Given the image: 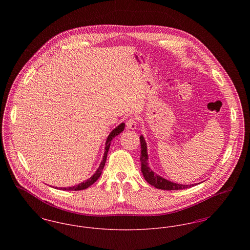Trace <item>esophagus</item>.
Masks as SVG:
<instances>
[{
	"label": "esophagus",
	"instance_id": "34e87169",
	"mask_svg": "<svg viewBox=\"0 0 250 250\" xmlns=\"http://www.w3.org/2000/svg\"><path fill=\"white\" fill-rule=\"evenodd\" d=\"M126 127L128 129H131V130L136 129V127H137V118L131 117V118L127 120L126 121Z\"/></svg>",
	"mask_w": 250,
	"mask_h": 250
}]
</instances>
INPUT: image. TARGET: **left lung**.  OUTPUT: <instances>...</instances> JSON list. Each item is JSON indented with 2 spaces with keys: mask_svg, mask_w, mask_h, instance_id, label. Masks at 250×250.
<instances>
[{
  "mask_svg": "<svg viewBox=\"0 0 250 250\" xmlns=\"http://www.w3.org/2000/svg\"><path fill=\"white\" fill-rule=\"evenodd\" d=\"M141 140V162H142V171L144 179L153 187L162 190H180L189 188L194 187V185H179L162 178L161 176L155 174V172L148 166V154L147 146L143 136L140 137Z\"/></svg>",
  "mask_w": 250,
  "mask_h": 250,
  "instance_id": "1",
  "label": "left lung"
}]
</instances>
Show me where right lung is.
I'll use <instances>...</instances> for the list:
<instances>
[{
  "instance_id": "obj_1",
  "label": "right lung",
  "mask_w": 250,
  "mask_h": 250,
  "mask_svg": "<svg viewBox=\"0 0 250 250\" xmlns=\"http://www.w3.org/2000/svg\"><path fill=\"white\" fill-rule=\"evenodd\" d=\"M124 129H125V124L122 123L115 129H113V130L110 132V134H109L108 137H107V142H106V147H105V150H106V151H105V153H104L103 160L101 161L100 166L97 168V170L95 171V174H94L91 178L89 179V180H87L86 182H83V183L78 185V186L73 187V188H61L60 189H62V190H83V189L88 188L90 186H92L95 182H96V181L98 180V178L100 177V175H101V173H102V170H103L104 166H105V163H106V160H107V152H108V149H109L111 141L113 140L114 137L118 136L122 131H124Z\"/></svg>"
}]
</instances>
